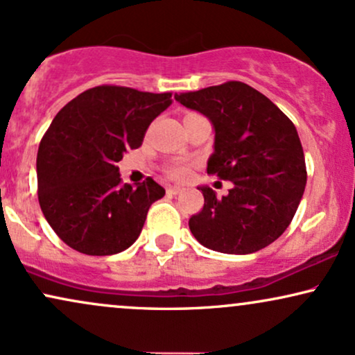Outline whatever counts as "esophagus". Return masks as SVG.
Here are the masks:
<instances>
[{
  "mask_svg": "<svg viewBox=\"0 0 355 355\" xmlns=\"http://www.w3.org/2000/svg\"><path fill=\"white\" fill-rule=\"evenodd\" d=\"M182 187L181 186H168L166 187V192H168L169 196H176L178 192H181Z\"/></svg>",
  "mask_w": 355,
  "mask_h": 355,
  "instance_id": "obj_1",
  "label": "esophagus"
}]
</instances>
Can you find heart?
<instances>
[{
    "label": "heart",
    "instance_id": "b5f03b06",
    "mask_svg": "<svg viewBox=\"0 0 355 355\" xmlns=\"http://www.w3.org/2000/svg\"><path fill=\"white\" fill-rule=\"evenodd\" d=\"M187 171H189V168H187V164L186 163H181V161H179V163H173L168 168L169 176H173V178H184L186 174H187Z\"/></svg>",
    "mask_w": 355,
    "mask_h": 355
}]
</instances>
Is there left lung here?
<instances>
[{"label": "left lung", "instance_id": "1", "mask_svg": "<svg viewBox=\"0 0 355 355\" xmlns=\"http://www.w3.org/2000/svg\"><path fill=\"white\" fill-rule=\"evenodd\" d=\"M174 98L211 120L216 137L207 174L234 182L222 199L211 187H198L204 207L189 218L192 235L204 247L229 255L268 247L288 229L306 186L304 153L293 121L243 82Z\"/></svg>", "mask_w": 355, "mask_h": 355}]
</instances>
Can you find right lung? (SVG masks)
I'll use <instances>...</instances> for the list:
<instances>
[{
	"mask_svg": "<svg viewBox=\"0 0 355 355\" xmlns=\"http://www.w3.org/2000/svg\"><path fill=\"white\" fill-rule=\"evenodd\" d=\"M171 94L100 85L57 113L39 144L37 196L59 239L85 255H115L139 237L151 204L164 189L148 178L121 184L116 163L141 146Z\"/></svg>",
	"mask_w": 355,
	"mask_h": 355,
	"instance_id": "right-lung-1",
	"label": "right lung"
}]
</instances>
